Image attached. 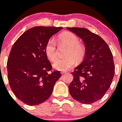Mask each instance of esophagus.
I'll use <instances>...</instances> for the list:
<instances>
[{"label": "esophagus", "mask_w": 122, "mask_h": 122, "mask_svg": "<svg viewBox=\"0 0 122 122\" xmlns=\"http://www.w3.org/2000/svg\"><path fill=\"white\" fill-rule=\"evenodd\" d=\"M60 73H61V74H64V73H66V71H61Z\"/></svg>", "instance_id": "1"}]
</instances>
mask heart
Segmentation results:
<instances>
[{"label":"heart","instance_id":"b5f03b06","mask_svg":"<svg viewBox=\"0 0 122 122\" xmlns=\"http://www.w3.org/2000/svg\"><path fill=\"white\" fill-rule=\"evenodd\" d=\"M60 45L68 46L65 55L66 57L58 58L53 63V67L60 71H66L72 67L76 62L80 61L86 55V49L82 44L79 43V39L74 33L66 32L60 35L58 39ZM45 52L47 58L54 61L57 58L58 49L54 39H51L47 42L45 47Z\"/></svg>","mask_w":122,"mask_h":122}]
</instances>
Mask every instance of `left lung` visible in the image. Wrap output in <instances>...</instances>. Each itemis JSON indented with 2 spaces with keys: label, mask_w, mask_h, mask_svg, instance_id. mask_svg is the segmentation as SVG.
Wrapping results in <instances>:
<instances>
[{
  "label": "left lung",
  "mask_w": 122,
  "mask_h": 122,
  "mask_svg": "<svg viewBox=\"0 0 122 122\" xmlns=\"http://www.w3.org/2000/svg\"><path fill=\"white\" fill-rule=\"evenodd\" d=\"M82 39L86 47L83 62L74 68L68 86L71 96L80 103L90 104L102 98L112 84L114 64L110 49L100 36L85 28L68 27Z\"/></svg>",
  "instance_id": "left-lung-1"
}]
</instances>
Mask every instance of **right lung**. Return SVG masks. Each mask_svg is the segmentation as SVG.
I'll return each instance as SVG.
<instances>
[{
  "instance_id": "add662e5",
  "label": "right lung",
  "mask_w": 122,
  "mask_h": 122,
  "mask_svg": "<svg viewBox=\"0 0 122 122\" xmlns=\"http://www.w3.org/2000/svg\"><path fill=\"white\" fill-rule=\"evenodd\" d=\"M62 28L33 27L16 40L10 50L7 62L9 86L16 97L28 106L46 101L61 77L59 71H52L45 47L51 37Z\"/></svg>"
}]
</instances>
